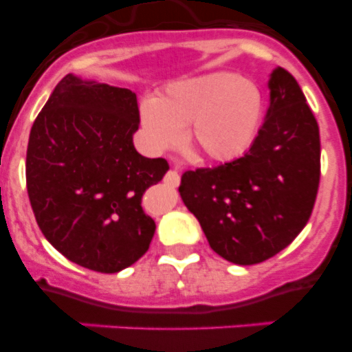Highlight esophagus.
I'll list each match as a JSON object with an SVG mask.
<instances>
[{
    "instance_id": "esophagus-1",
    "label": "esophagus",
    "mask_w": 352,
    "mask_h": 352,
    "mask_svg": "<svg viewBox=\"0 0 352 352\" xmlns=\"http://www.w3.org/2000/svg\"><path fill=\"white\" fill-rule=\"evenodd\" d=\"M179 179H182V178H179L178 170L169 169V170H167V174H166V178H164V182H166L167 185H170V186H178Z\"/></svg>"
}]
</instances>
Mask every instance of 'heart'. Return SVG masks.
Masks as SVG:
<instances>
[{
	"label": "heart",
	"instance_id": "heart-1",
	"mask_svg": "<svg viewBox=\"0 0 352 352\" xmlns=\"http://www.w3.org/2000/svg\"><path fill=\"white\" fill-rule=\"evenodd\" d=\"M259 89L232 74L182 80L157 102L142 105V123L155 148L178 144L183 129L211 160L229 162L250 148L259 129Z\"/></svg>",
	"mask_w": 352,
	"mask_h": 352
}]
</instances>
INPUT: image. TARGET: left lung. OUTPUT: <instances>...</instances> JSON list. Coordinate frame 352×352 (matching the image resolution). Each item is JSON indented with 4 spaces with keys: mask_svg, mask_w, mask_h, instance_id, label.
I'll return each instance as SVG.
<instances>
[{
    "mask_svg": "<svg viewBox=\"0 0 352 352\" xmlns=\"http://www.w3.org/2000/svg\"><path fill=\"white\" fill-rule=\"evenodd\" d=\"M268 114L243 157L183 174L179 195L208 243L234 264H257L301 232L321 178L319 125L285 68L270 79Z\"/></svg>",
    "mask_w": 352,
    "mask_h": 352,
    "instance_id": "left-lung-1",
    "label": "left lung"
}]
</instances>
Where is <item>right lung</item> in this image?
<instances>
[{"mask_svg":"<svg viewBox=\"0 0 352 352\" xmlns=\"http://www.w3.org/2000/svg\"><path fill=\"white\" fill-rule=\"evenodd\" d=\"M135 93L65 76L31 126L26 186L40 231L72 263L118 273L141 259L155 234L146 188L169 169L133 148Z\"/></svg>","mask_w":352,"mask_h":352,"instance_id":"1","label":"right lung"}]
</instances>
